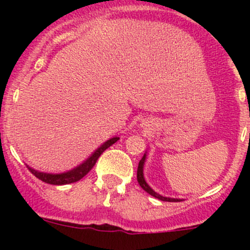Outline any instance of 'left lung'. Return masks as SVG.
Masks as SVG:
<instances>
[{
    "label": "left lung",
    "instance_id": "obj_1",
    "mask_svg": "<svg viewBox=\"0 0 250 250\" xmlns=\"http://www.w3.org/2000/svg\"><path fill=\"white\" fill-rule=\"evenodd\" d=\"M145 162H146V152L144 153L143 158L140 160L139 162V166H138V172H137V179H138V183H139V185L141 186V188L143 190H145L146 192L148 193V195L153 196L155 198H158V200L161 201H165V202H180V198H172V197H165V196L160 195V193H157L156 191H153L152 188H151V186L148 185L147 183H146L145 180V176H144V166H145Z\"/></svg>",
    "mask_w": 250,
    "mask_h": 250
}]
</instances>
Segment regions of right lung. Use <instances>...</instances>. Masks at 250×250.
Listing matches in <instances>:
<instances>
[{
	"label": "right lung",
	"instance_id": "1",
	"mask_svg": "<svg viewBox=\"0 0 250 250\" xmlns=\"http://www.w3.org/2000/svg\"><path fill=\"white\" fill-rule=\"evenodd\" d=\"M117 140H120L118 137H113L111 139L106 140L104 144H103L100 147H98L87 160L84 161L83 163H81L80 166L75 167L74 169L67 170V172L64 173H58V174H53V173H44V172H40V170L34 169V168L29 167V170L36 176L37 179L40 180L44 181V183L50 184V185H66V184H71V183H76V181L81 180L84 175H87L89 173V170L94 167V165L97 163L98 158L100 157L103 152L106 150L107 147H110L111 145L116 143Z\"/></svg>",
	"mask_w": 250,
	"mask_h": 250
}]
</instances>
